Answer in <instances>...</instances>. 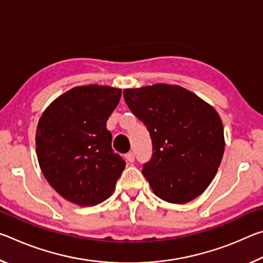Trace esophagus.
I'll return each mask as SVG.
<instances>
[{"instance_id":"34e87169","label":"esophagus","mask_w":263,"mask_h":263,"mask_svg":"<svg viewBox=\"0 0 263 263\" xmlns=\"http://www.w3.org/2000/svg\"><path fill=\"white\" fill-rule=\"evenodd\" d=\"M125 159H126V161H128V162H133V161H135V153H133V152L126 153Z\"/></svg>"}]
</instances>
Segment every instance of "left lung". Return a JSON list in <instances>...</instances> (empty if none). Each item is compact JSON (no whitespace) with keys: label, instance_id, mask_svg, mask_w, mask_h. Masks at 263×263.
<instances>
[{"label":"left lung","instance_id":"left-lung-1","mask_svg":"<svg viewBox=\"0 0 263 263\" xmlns=\"http://www.w3.org/2000/svg\"><path fill=\"white\" fill-rule=\"evenodd\" d=\"M123 92L152 139L153 155L142 174L153 193L174 204L202 195L225 149L224 127L215 108L176 84L157 83Z\"/></svg>","mask_w":263,"mask_h":263}]
</instances>
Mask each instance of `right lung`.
<instances>
[{"label": "right lung", "mask_w": 263, "mask_h": 263, "mask_svg": "<svg viewBox=\"0 0 263 263\" xmlns=\"http://www.w3.org/2000/svg\"><path fill=\"white\" fill-rule=\"evenodd\" d=\"M122 89L74 87L52 102L39 118L35 152L46 181L65 199L96 205L114 193L125 161L111 147L106 121Z\"/></svg>", "instance_id": "1"}]
</instances>
